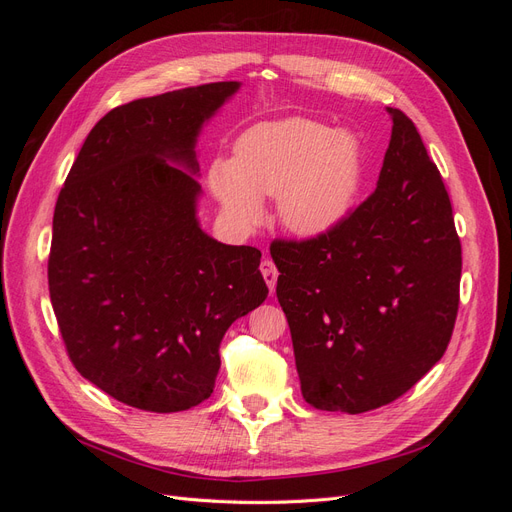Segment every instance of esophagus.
Here are the masks:
<instances>
[{"mask_svg": "<svg viewBox=\"0 0 512 512\" xmlns=\"http://www.w3.org/2000/svg\"><path fill=\"white\" fill-rule=\"evenodd\" d=\"M260 273H262V277H265V282H267L269 290H271V292H275V284H277V269H275V265H273V262H271L269 258H265V260L260 262Z\"/></svg>", "mask_w": 512, "mask_h": 512, "instance_id": "esophagus-1", "label": "esophagus"}]
</instances>
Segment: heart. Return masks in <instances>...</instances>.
I'll list each match as a JSON object with an SVG mask.
<instances>
[{
    "instance_id": "heart-1",
    "label": "heart",
    "mask_w": 512,
    "mask_h": 512,
    "mask_svg": "<svg viewBox=\"0 0 512 512\" xmlns=\"http://www.w3.org/2000/svg\"><path fill=\"white\" fill-rule=\"evenodd\" d=\"M361 185V147L348 132L303 117L265 121L247 130L235 160L218 158L209 188L226 218L252 228L262 198L277 196V215L299 237H322L342 222Z\"/></svg>"
}]
</instances>
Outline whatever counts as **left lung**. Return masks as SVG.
<instances>
[{
	"label": "left lung",
	"mask_w": 512,
	"mask_h": 512,
	"mask_svg": "<svg viewBox=\"0 0 512 512\" xmlns=\"http://www.w3.org/2000/svg\"><path fill=\"white\" fill-rule=\"evenodd\" d=\"M391 115L376 192L331 232L273 241L301 393L318 410L391 404L451 342L461 280L453 207L414 123Z\"/></svg>",
	"instance_id": "obj_1"
}]
</instances>
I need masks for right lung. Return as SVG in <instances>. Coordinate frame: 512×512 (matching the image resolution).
I'll use <instances>...</instances> for the list:
<instances>
[{
  "mask_svg": "<svg viewBox=\"0 0 512 512\" xmlns=\"http://www.w3.org/2000/svg\"><path fill=\"white\" fill-rule=\"evenodd\" d=\"M239 81L134 100L85 138L53 215L49 290L79 374L121 404L205 401L220 342L267 299L260 252L198 222L196 141Z\"/></svg>",
  "mask_w": 512,
  "mask_h": 512,
  "instance_id": "1",
  "label": "right lung"
}]
</instances>
